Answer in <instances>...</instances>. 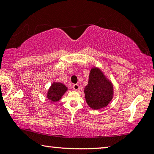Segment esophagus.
<instances>
[{
    "instance_id": "esophagus-1",
    "label": "esophagus",
    "mask_w": 154,
    "mask_h": 154,
    "mask_svg": "<svg viewBox=\"0 0 154 154\" xmlns=\"http://www.w3.org/2000/svg\"><path fill=\"white\" fill-rule=\"evenodd\" d=\"M72 88L75 91H77L79 90V84H74L72 85Z\"/></svg>"
}]
</instances>
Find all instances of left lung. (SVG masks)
<instances>
[{
  "label": "left lung",
  "mask_w": 154,
  "mask_h": 154,
  "mask_svg": "<svg viewBox=\"0 0 154 154\" xmlns=\"http://www.w3.org/2000/svg\"><path fill=\"white\" fill-rule=\"evenodd\" d=\"M85 101L91 109L106 107L114 96L113 83L99 67L91 68L88 85L83 90Z\"/></svg>",
  "instance_id": "1"
}]
</instances>
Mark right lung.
Wrapping results in <instances>:
<instances>
[{
  "label": "right lung",
  "instance_id": "1",
  "mask_svg": "<svg viewBox=\"0 0 154 154\" xmlns=\"http://www.w3.org/2000/svg\"><path fill=\"white\" fill-rule=\"evenodd\" d=\"M69 88L63 83L54 82L47 92V98L51 103H57L62 99Z\"/></svg>",
  "mask_w": 154,
  "mask_h": 154
}]
</instances>
